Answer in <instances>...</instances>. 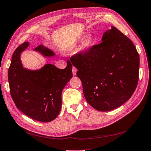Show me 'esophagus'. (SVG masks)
Here are the masks:
<instances>
[{"instance_id":"obj_1","label":"esophagus","mask_w":151,"mask_h":151,"mask_svg":"<svg viewBox=\"0 0 151 151\" xmlns=\"http://www.w3.org/2000/svg\"><path fill=\"white\" fill-rule=\"evenodd\" d=\"M76 71H77V69H76V68H75V67H73V75L74 76L76 75Z\"/></svg>"}]
</instances>
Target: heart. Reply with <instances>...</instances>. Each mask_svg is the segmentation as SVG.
Returning a JSON list of instances; mask_svg holds the SVG:
<instances>
[{
  "label": "heart",
  "instance_id": "obj_1",
  "mask_svg": "<svg viewBox=\"0 0 151 151\" xmlns=\"http://www.w3.org/2000/svg\"><path fill=\"white\" fill-rule=\"evenodd\" d=\"M92 43V37H88L85 41V42L84 43V45H83V47L84 49H87L88 48L91 44ZM76 45V43H73L69 46V49H73L74 47H75Z\"/></svg>",
  "mask_w": 151,
  "mask_h": 151
}]
</instances>
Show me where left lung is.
Segmentation results:
<instances>
[{
  "label": "left lung",
  "mask_w": 151,
  "mask_h": 151,
  "mask_svg": "<svg viewBox=\"0 0 151 151\" xmlns=\"http://www.w3.org/2000/svg\"><path fill=\"white\" fill-rule=\"evenodd\" d=\"M102 42L70 57L78 70L86 101L108 111L121 106L133 95L139 81V55L130 39L111 26Z\"/></svg>",
  "instance_id": "left-lung-1"
}]
</instances>
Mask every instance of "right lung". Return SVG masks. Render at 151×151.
I'll return each instance as SVG.
<instances>
[{"label": "right lung", "mask_w": 151, "mask_h": 151, "mask_svg": "<svg viewBox=\"0 0 151 151\" xmlns=\"http://www.w3.org/2000/svg\"><path fill=\"white\" fill-rule=\"evenodd\" d=\"M28 45V42L23 43L12 55L8 75L10 92L16 106L27 116L40 122H49L61 110L62 91L73 77L72 64L67 61L64 69L51 64L37 70L24 68L20 56ZM35 50L45 57L55 55L42 45Z\"/></svg>", "instance_id": "1"}]
</instances>
